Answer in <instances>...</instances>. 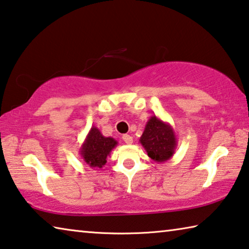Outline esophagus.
I'll use <instances>...</instances> for the list:
<instances>
[{
    "label": "esophagus",
    "mask_w": 249,
    "mask_h": 249,
    "mask_svg": "<svg viewBox=\"0 0 249 249\" xmlns=\"http://www.w3.org/2000/svg\"><path fill=\"white\" fill-rule=\"evenodd\" d=\"M122 140H124L127 144H131L132 143V137L129 136V135H124V136H122Z\"/></svg>",
    "instance_id": "obj_1"
}]
</instances>
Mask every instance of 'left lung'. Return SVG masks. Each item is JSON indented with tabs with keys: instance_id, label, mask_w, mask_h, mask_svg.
<instances>
[{
	"instance_id": "left-lung-1",
	"label": "left lung",
	"mask_w": 249,
	"mask_h": 249,
	"mask_svg": "<svg viewBox=\"0 0 249 249\" xmlns=\"http://www.w3.org/2000/svg\"><path fill=\"white\" fill-rule=\"evenodd\" d=\"M139 141L149 158L158 163L166 162L173 158L178 143L171 124L157 116L149 118Z\"/></svg>"
}]
</instances>
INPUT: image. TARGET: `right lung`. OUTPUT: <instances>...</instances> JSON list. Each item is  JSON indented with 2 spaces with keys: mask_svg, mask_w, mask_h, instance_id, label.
Instances as JSON below:
<instances>
[{
  "mask_svg": "<svg viewBox=\"0 0 249 249\" xmlns=\"http://www.w3.org/2000/svg\"><path fill=\"white\" fill-rule=\"evenodd\" d=\"M117 144L118 141L116 139L105 137L100 130L93 125L80 147L79 155L89 167L102 168L107 162V157L113 148L117 147Z\"/></svg>",
  "mask_w": 249,
  "mask_h": 249,
  "instance_id": "right-lung-1",
  "label": "right lung"
}]
</instances>
